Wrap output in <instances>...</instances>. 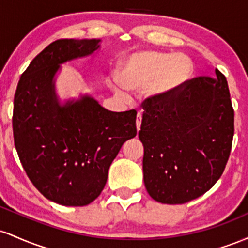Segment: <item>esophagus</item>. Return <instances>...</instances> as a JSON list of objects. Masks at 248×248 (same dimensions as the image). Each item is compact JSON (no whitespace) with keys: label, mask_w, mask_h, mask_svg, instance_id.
I'll return each mask as SVG.
<instances>
[{"label":"esophagus","mask_w":248,"mask_h":248,"mask_svg":"<svg viewBox=\"0 0 248 248\" xmlns=\"http://www.w3.org/2000/svg\"><path fill=\"white\" fill-rule=\"evenodd\" d=\"M141 122H142V113L139 112L138 116H136V128H138V130H140Z\"/></svg>","instance_id":"1"}]
</instances>
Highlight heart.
I'll return each instance as SVG.
<instances>
[{
  "label": "heart",
  "mask_w": 248,
  "mask_h": 248,
  "mask_svg": "<svg viewBox=\"0 0 248 248\" xmlns=\"http://www.w3.org/2000/svg\"><path fill=\"white\" fill-rule=\"evenodd\" d=\"M192 72V62L184 55L143 51L134 53L124 62L120 77L129 90H142L152 85L155 94L166 95L186 81ZM115 92L124 93L116 79L112 81Z\"/></svg>",
  "instance_id": "heart-1"
}]
</instances>
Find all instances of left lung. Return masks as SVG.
Masks as SVG:
<instances>
[{"instance_id": "1", "label": "left lung", "mask_w": 248, "mask_h": 248, "mask_svg": "<svg viewBox=\"0 0 248 248\" xmlns=\"http://www.w3.org/2000/svg\"><path fill=\"white\" fill-rule=\"evenodd\" d=\"M197 77L166 95L142 102L139 138L143 181L150 197L184 204L204 195L224 172L234 134L226 78Z\"/></svg>"}]
</instances>
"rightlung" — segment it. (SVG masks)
I'll list each match as a JSON object with an SVG mask.
<instances>
[{
  "instance_id": "right-lung-1",
  "label": "right lung",
  "mask_w": 248,
  "mask_h": 248,
  "mask_svg": "<svg viewBox=\"0 0 248 248\" xmlns=\"http://www.w3.org/2000/svg\"><path fill=\"white\" fill-rule=\"evenodd\" d=\"M100 39H58L37 55L17 85L14 141L28 177L45 198L84 206L100 195L122 144L136 135V110L110 112L88 95L59 105V65L92 55Z\"/></svg>"
}]
</instances>
